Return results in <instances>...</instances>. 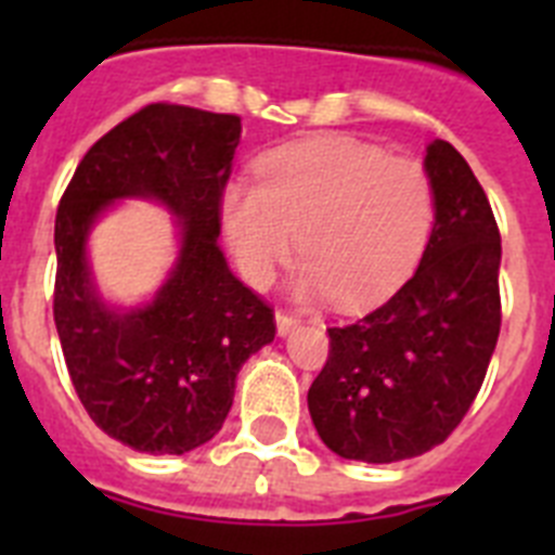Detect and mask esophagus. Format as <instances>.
Here are the masks:
<instances>
[{
  "label": "esophagus",
  "instance_id": "esophagus-1",
  "mask_svg": "<svg viewBox=\"0 0 555 555\" xmlns=\"http://www.w3.org/2000/svg\"><path fill=\"white\" fill-rule=\"evenodd\" d=\"M274 322H278V336H288L294 327L300 325V320H297V317H292V313H283V311L274 313Z\"/></svg>",
  "mask_w": 555,
  "mask_h": 555
}]
</instances>
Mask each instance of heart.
Wrapping results in <instances>:
<instances>
[{
	"label": "heart",
	"instance_id": "obj_1",
	"mask_svg": "<svg viewBox=\"0 0 555 555\" xmlns=\"http://www.w3.org/2000/svg\"><path fill=\"white\" fill-rule=\"evenodd\" d=\"M222 222L253 286H269L297 242L292 292L364 311L414 272L434 222V185L420 160L352 135H320L267 155L258 185H230Z\"/></svg>",
	"mask_w": 555,
	"mask_h": 555
}]
</instances>
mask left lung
Here are the masks:
<instances>
[{"label": "left lung", "mask_w": 555, "mask_h": 555, "mask_svg": "<svg viewBox=\"0 0 555 555\" xmlns=\"http://www.w3.org/2000/svg\"><path fill=\"white\" fill-rule=\"evenodd\" d=\"M434 230L400 292L356 325L327 327L331 356L308 389L322 442L391 464L442 444L473 405L500 333V233L461 152L425 150Z\"/></svg>", "instance_id": "8db88e82"}]
</instances>
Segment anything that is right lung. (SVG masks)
<instances>
[{
	"label": "right lung",
	"instance_id": "1",
	"mask_svg": "<svg viewBox=\"0 0 555 555\" xmlns=\"http://www.w3.org/2000/svg\"><path fill=\"white\" fill-rule=\"evenodd\" d=\"M242 119L146 105L105 132L77 166L55 219V325L88 416L127 448L183 455L210 442L235 375L274 338V313L219 249V203ZM121 198L164 204L179 258L152 301L111 307L87 261V235Z\"/></svg>",
	"mask_w": 555,
	"mask_h": 555
}]
</instances>
